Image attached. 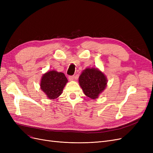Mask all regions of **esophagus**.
<instances>
[{
  "mask_svg": "<svg viewBox=\"0 0 153 153\" xmlns=\"http://www.w3.org/2000/svg\"><path fill=\"white\" fill-rule=\"evenodd\" d=\"M68 78H69V80L73 81V80H75V76H69L68 77Z\"/></svg>",
  "mask_w": 153,
  "mask_h": 153,
  "instance_id": "esophagus-1",
  "label": "esophagus"
}]
</instances>
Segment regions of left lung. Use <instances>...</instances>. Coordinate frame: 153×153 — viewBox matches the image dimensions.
I'll return each instance as SVG.
<instances>
[{
  "label": "left lung",
  "mask_w": 153,
  "mask_h": 153,
  "mask_svg": "<svg viewBox=\"0 0 153 153\" xmlns=\"http://www.w3.org/2000/svg\"><path fill=\"white\" fill-rule=\"evenodd\" d=\"M107 78L99 69L87 68L83 70L78 82L85 95L96 100L107 86Z\"/></svg>",
  "instance_id": "obj_1"
}]
</instances>
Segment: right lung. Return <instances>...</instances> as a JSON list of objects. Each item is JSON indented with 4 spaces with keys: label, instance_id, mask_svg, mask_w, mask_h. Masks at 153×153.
Masks as SVG:
<instances>
[{
    "label": "right lung",
    "instance_id": "right-lung-1",
    "mask_svg": "<svg viewBox=\"0 0 153 153\" xmlns=\"http://www.w3.org/2000/svg\"><path fill=\"white\" fill-rule=\"evenodd\" d=\"M68 79L63 73L55 70L47 71L43 74L40 82V88L50 100H54L60 96L66 85Z\"/></svg>",
    "mask_w": 153,
    "mask_h": 153
}]
</instances>
